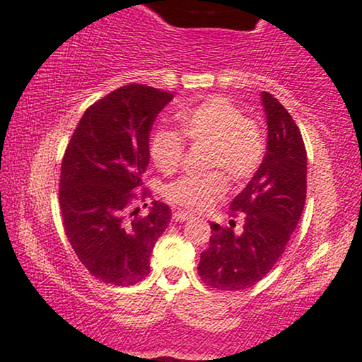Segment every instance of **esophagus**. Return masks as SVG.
<instances>
[{"mask_svg": "<svg viewBox=\"0 0 362 362\" xmlns=\"http://www.w3.org/2000/svg\"><path fill=\"white\" fill-rule=\"evenodd\" d=\"M172 218H173V221H187L192 218V215L185 214V211H173Z\"/></svg>", "mask_w": 362, "mask_h": 362, "instance_id": "obj_1", "label": "esophagus"}]
</instances>
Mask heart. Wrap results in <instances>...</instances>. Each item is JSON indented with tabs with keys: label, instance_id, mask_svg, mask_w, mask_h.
<instances>
[{
	"label": "heart",
	"instance_id": "obj_1",
	"mask_svg": "<svg viewBox=\"0 0 362 362\" xmlns=\"http://www.w3.org/2000/svg\"><path fill=\"white\" fill-rule=\"evenodd\" d=\"M180 132L153 129L148 152L158 170L172 172L185 156V141L209 144L206 167L216 170L187 173L165 187V197L182 209L200 211L226 192V177L237 184L250 180L267 156V139L257 120L225 95H209L175 115Z\"/></svg>",
	"mask_w": 362,
	"mask_h": 362
}]
</instances>
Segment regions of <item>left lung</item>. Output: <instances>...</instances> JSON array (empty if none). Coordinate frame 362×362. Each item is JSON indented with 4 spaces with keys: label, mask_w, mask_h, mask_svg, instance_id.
<instances>
[{
    "label": "left lung",
    "mask_w": 362,
    "mask_h": 362,
    "mask_svg": "<svg viewBox=\"0 0 362 362\" xmlns=\"http://www.w3.org/2000/svg\"><path fill=\"white\" fill-rule=\"evenodd\" d=\"M268 148L259 170L230 204L242 231L211 223L210 245L200 255L202 281L221 291L257 285L286 250L306 200V147L290 112L269 93L262 94Z\"/></svg>",
    "instance_id": "left-lung-1"
}]
</instances>
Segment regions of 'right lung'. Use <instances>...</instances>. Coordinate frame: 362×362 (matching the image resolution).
Here are the masks:
<instances>
[{"mask_svg": "<svg viewBox=\"0 0 362 362\" xmlns=\"http://www.w3.org/2000/svg\"><path fill=\"white\" fill-rule=\"evenodd\" d=\"M172 93L127 84L95 100L77 124L61 163L59 206L66 237L81 263L100 281L132 286L151 272V255L170 221L152 202L142 173L151 160L148 134ZM147 206V204H146Z\"/></svg>", "mask_w": 362, "mask_h": 362, "instance_id": "right-lung-1", "label": "right lung"}]
</instances>
